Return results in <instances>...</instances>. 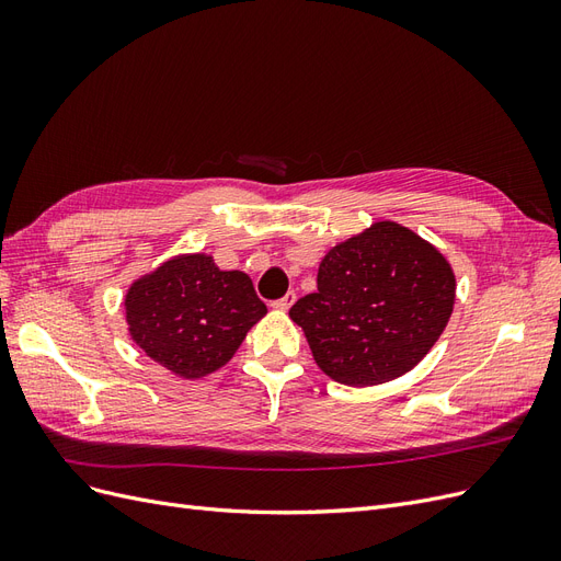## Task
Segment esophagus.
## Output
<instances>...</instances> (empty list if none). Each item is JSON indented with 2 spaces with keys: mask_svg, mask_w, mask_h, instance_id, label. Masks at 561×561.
<instances>
[{
  "mask_svg": "<svg viewBox=\"0 0 561 561\" xmlns=\"http://www.w3.org/2000/svg\"><path fill=\"white\" fill-rule=\"evenodd\" d=\"M297 301V295L295 293H287L285 297H280V299H276V301H271V307H274L276 311H287L293 307V304Z\"/></svg>",
  "mask_w": 561,
  "mask_h": 561,
  "instance_id": "34e87169",
  "label": "esophagus"
}]
</instances>
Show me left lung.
Segmentation results:
<instances>
[{"label":"left lung","instance_id":"1","mask_svg":"<svg viewBox=\"0 0 561 561\" xmlns=\"http://www.w3.org/2000/svg\"><path fill=\"white\" fill-rule=\"evenodd\" d=\"M454 297L443 252L412 229L377 222L322 257L318 290L290 318L328 377L377 386L423 360L447 328Z\"/></svg>","mask_w":561,"mask_h":561}]
</instances>
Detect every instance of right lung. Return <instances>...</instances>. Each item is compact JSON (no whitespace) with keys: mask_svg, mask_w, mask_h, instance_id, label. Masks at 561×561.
Returning <instances> with one entry per match:
<instances>
[{"mask_svg":"<svg viewBox=\"0 0 561 561\" xmlns=\"http://www.w3.org/2000/svg\"><path fill=\"white\" fill-rule=\"evenodd\" d=\"M133 342L182 379L231 360L266 307L243 271H219L208 254H180L126 293Z\"/></svg>","mask_w":561,"mask_h":561,"instance_id":"right-lung-1","label":"right lung"}]
</instances>
